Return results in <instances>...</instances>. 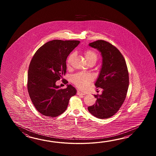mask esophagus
<instances>
[{
    "instance_id": "1",
    "label": "esophagus",
    "mask_w": 156,
    "mask_h": 156,
    "mask_svg": "<svg viewBox=\"0 0 156 156\" xmlns=\"http://www.w3.org/2000/svg\"><path fill=\"white\" fill-rule=\"evenodd\" d=\"M77 95H80V96H83V95H84L85 94H83V93H81V92H80L79 91H77Z\"/></svg>"
}]
</instances>
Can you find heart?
<instances>
[{
    "instance_id": "1",
    "label": "heart",
    "mask_w": 156,
    "mask_h": 156,
    "mask_svg": "<svg viewBox=\"0 0 156 156\" xmlns=\"http://www.w3.org/2000/svg\"><path fill=\"white\" fill-rule=\"evenodd\" d=\"M84 55L88 63L91 61H95L96 62L98 59L97 53L93 50H86L84 51ZM75 57V53L70 54L67 57L66 63L67 66H69L72 62ZM93 77L89 73H77L73 75L71 77V80L74 85L80 89L84 90L86 89L89 83L92 81Z\"/></svg>"
}]
</instances>
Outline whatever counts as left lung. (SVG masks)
<instances>
[{
	"mask_svg": "<svg viewBox=\"0 0 156 156\" xmlns=\"http://www.w3.org/2000/svg\"><path fill=\"white\" fill-rule=\"evenodd\" d=\"M89 46L98 50L103 58L95 85L103 90L101 95H94L96 103L87 109L98 118H109L118 112L126 98L129 86L126 62L119 50L108 42L98 40Z\"/></svg>",
	"mask_w": 156,
	"mask_h": 156,
	"instance_id": "1",
	"label": "left lung"
}]
</instances>
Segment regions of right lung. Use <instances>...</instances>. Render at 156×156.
<instances>
[{"label":"right lung","mask_w":156,"mask_h":156,"mask_svg":"<svg viewBox=\"0 0 156 156\" xmlns=\"http://www.w3.org/2000/svg\"><path fill=\"white\" fill-rule=\"evenodd\" d=\"M79 41L55 40L40 47L30 62L27 88L34 107L43 115H60L66 110L69 101L76 95L71 85L60 89L56 82L66 73L67 57L78 46ZM66 83H68L66 80Z\"/></svg>","instance_id":"right-lung-1"}]
</instances>
